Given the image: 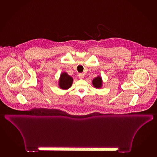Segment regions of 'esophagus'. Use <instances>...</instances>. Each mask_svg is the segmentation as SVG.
<instances>
[{
    "instance_id": "obj_1",
    "label": "esophagus",
    "mask_w": 157,
    "mask_h": 157,
    "mask_svg": "<svg viewBox=\"0 0 157 157\" xmlns=\"http://www.w3.org/2000/svg\"><path fill=\"white\" fill-rule=\"evenodd\" d=\"M78 77L80 79H82L84 77V74H82V73H79V75H78Z\"/></svg>"
}]
</instances>
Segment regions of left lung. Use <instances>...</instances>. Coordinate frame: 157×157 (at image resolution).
<instances>
[{"label":"left lung","instance_id":"1","mask_svg":"<svg viewBox=\"0 0 157 157\" xmlns=\"http://www.w3.org/2000/svg\"><path fill=\"white\" fill-rule=\"evenodd\" d=\"M93 84L94 87L97 88V89H99L102 87V78L98 76L96 78H94L93 80Z\"/></svg>","mask_w":157,"mask_h":157}]
</instances>
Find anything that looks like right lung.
<instances>
[{
	"label": "right lung",
	"instance_id": "right-lung-1",
	"mask_svg": "<svg viewBox=\"0 0 157 157\" xmlns=\"http://www.w3.org/2000/svg\"><path fill=\"white\" fill-rule=\"evenodd\" d=\"M73 79L66 72H63L60 75L59 85V87L64 90H67L72 86Z\"/></svg>",
	"mask_w": 157,
	"mask_h": 157
}]
</instances>
